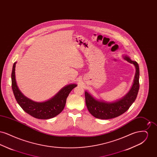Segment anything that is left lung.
I'll use <instances>...</instances> for the list:
<instances>
[{
	"instance_id": "8db88e82",
	"label": "left lung",
	"mask_w": 157,
	"mask_h": 157,
	"mask_svg": "<svg viewBox=\"0 0 157 157\" xmlns=\"http://www.w3.org/2000/svg\"><path fill=\"white\" fill-rule=\"evenodd\" d=\"M124 59L133 64L136 69L133 84L125 96L115 101L107 102L94 97L87 91H85V102L89 112L95 118L108 120L116 118L126 112L134 102L140 88V69L138 63L127 55H122Z\"/></svg>"
}]
</instances>
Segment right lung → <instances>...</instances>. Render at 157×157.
Returning <instances> with one entry per match:
<instances>
[{
  "label": "right lung",
  "instance_id": "right-lung-1",
  "mask_svg": "<svg viewBox=\"0 0 157 157\" xmlns=\"http://www.w3.org/2000/svg\"><path fill=\"white\" fill-rule=\"evenodd\" d=\"M16 63V62L13 64L11 75L12 88L15 99L23 110L32 117L40 120L52 118L59 114L65 106L69 93L77 86V85L75 83L67 85L48 101L40 102L34 101L25 97L17 85L15 77Z\"/></svg>",
  "mask_w": 157,
  "mask_h": 157
}]
</instances>
